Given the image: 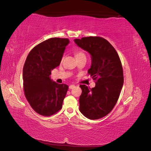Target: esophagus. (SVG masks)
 <instances>
[{
	"instance_id": "esophagus-1",
	"label": "esophagus",
	"mask_w": 151,
	"mask_h": 151,
	"mask_svg": "<svg viewBox=\"0 0 151 151\" xmlns=\"http://www.w3.org/2000/svg\"><path fill=\"white\" fill-rule=\"evenodd\" d=\"M75 87V85L74 84H72L70 86H69V89H73Z\"/></svg>"
}]
</instances>
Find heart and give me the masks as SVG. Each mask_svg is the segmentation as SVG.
<instances>
[{"instance_id": "heart-1", "label": "heart", "mask_w": 151, "mask_h": 151, "mask_svg": "<svg viewBox=\"0 0 151 151\" xmlns=\"http://www.w3.org/2000/svg\"><path fill=\"white\" fill-rule=\"evenodd\" d=\"M74 54L76 58H78L80 57H85L84 53L83 51H81V50H76L74 52Z\"/></svg>"}]
</instances>
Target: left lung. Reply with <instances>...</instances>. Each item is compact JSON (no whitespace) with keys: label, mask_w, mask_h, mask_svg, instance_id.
<instances>
[{"label":"left lung","mask_w":151,"mask_h":151,"mask_svg":"<svg viewBox=\"0 0 151 151\" xmlns=\"http://www.w3.org/2000/svg\"><path fill=\"white\" fill-rule=\"evenodd\" d=\"M74 42L90 53L92 61L88 74L96 81L92 89L80 85L79 110L89 119H99L112 110L119 98L123 84L120 59L115 49L103 38L89 36Z\"/></svg>","instance_id":"obj_1"}]
</instances>
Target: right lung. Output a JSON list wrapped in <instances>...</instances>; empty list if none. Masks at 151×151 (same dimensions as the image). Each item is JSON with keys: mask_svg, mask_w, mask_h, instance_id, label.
<instances>
[{"mask_svg": "<svg viewBox=\"0 0 151 151\" xmlns=\"http://www.w3.org/2000/svg\"><path fill=\"white\" fill-rule=\"evenodd\" d=\"M67 38H52L36 45L25 61L22 78L26 98L34 110L49 116L62 107L68 86L50 79L51 71L60 65Z\"/></svg>", "mask_w": 151, "mask_h": 151, "instance_id": "add662e5", "label": "right lung"}]
</instances>
